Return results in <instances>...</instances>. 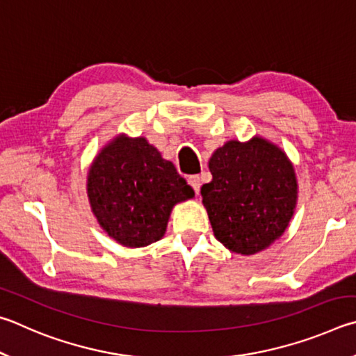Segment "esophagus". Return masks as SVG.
I'll list each match as a JSON object with an SVG mask.
<instances>
[{
	"label": "esophagus",
	"mask_w": 356,
	"mask_h": 356,
	"mask_svg": "<svg viewBox=\"0 0 356 356\" xmlns=\"http://www.w3.org/2000/svg\"><path fill=\"white\" fill-rule=\"evenodd\" d=\"M188 181H189V184H191V188L194 189L195 194H198V192H200V186H202L200 177H198V175H192V177H189Z\"/></svg>",
	"instance_id": "esophagus-1"
}]
</instances>
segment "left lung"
<instances>
[{"label":"left lung","mask_w":356,"mask_h":356,"mask_svg":"<svg viewBox=\"0 0 356 356\" xmlns=\"http://www.w3.org/2000/svg\"><path fill=\"white\" fill-rule=\"evenodd\" d=\"M213 181L202 186L217 241L253 254L288 228L297 200L296 173L286 154L261 137L229 140L209 161Z\"/></svg>","instance_id":"1"}]
</instances>
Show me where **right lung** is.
<instances>
[{"label": "right lung", "instance_id": "1", "mask_svg": "<svg viewBox=\"0 0 356 356\" xmlns=\"http://www.w3.org/2000/svg\"><path fill=\"white\" fill-rule=\"evenodd\" d=\"M93 214L127 247H145L165 233L173 204L194 191L170 161L143 139L117 137L97 156L87 179Z\"/></svg>", "mask_w": 356, "mask_h": 356}]
</instances>
